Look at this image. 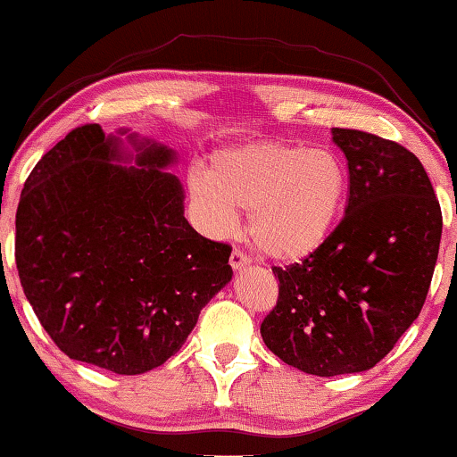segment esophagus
<instances>
[{"mask_svg": "<svg viewBox=\"0 0 457 457\" xmlns=\"http://www.w3.org/2000/svg\"><path fill=\"white\" fill-rule=\"evenodd\" d=\"M247 264H250V258L235 247L233 253H230V266H233V270H243Z\"/></svg>", "mask_w": 457, "mask_h": 457, "instance_id": "34e87169", "label": "esophagus"}]
</instances>
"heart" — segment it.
Returning a JSON list of instances; mask_svg holds the SVG:
<instances>
[{
	"mask_svg": "<svg viewBox=\"0 0 457 457\" xmlns=\"http://www.w3.org/2000/svg\"><path fill=\"white\" fill-rule=\"evenodd\" d=\"M346 171L334 153L275 140H250L212 153L195 165L188 188L205 233L216 239L239 227L264 256L294 264L321 250L346 199Z\"/></svg>",
	"mask_w": 457,
	"mask_h": 457,
	"instance_id": "1",
	"label": "heart"
}]
</instances>
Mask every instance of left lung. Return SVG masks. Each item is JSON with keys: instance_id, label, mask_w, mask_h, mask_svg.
Returning a JSON list of instances; mask_svg holds the SVG:
<instances>
[{"instance_id": "obj_1", "label": "left lung", "mask_w": 457, "mask_h": 457, "mask_svg": "<svg viewBox=\"0 0 457 457\" xmlns=\"http://www.w3.org/2000/svg\"><path fill=\"white\" fill-rule=\"evenodd\" d=\"M351 195L321 250L272 269L279 300L260 325L283 363L312 376L371 370L422 311L441 243V205L420 159L359 129L331 128Z\"/></svg>"}]
</instances>
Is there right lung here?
<instances>
[{
    "label": "right lung",
    "mask_w": 457,
    "mask_h": 457,
    "mask_svg": "<svg viewBox=\"0 0 457 457\" xmlns=\"http://www.w3.org/2000/svg\"><path fill=\"white\" fill-rule=\"evenodd\" d=\"M176 151L129 129L75 128L29 174L16 269L67 357L136 376L180 351L233 279L230 247L185 218Z\"/></svg>",
    "instance_id": "obj_1"
}]
</instances>
